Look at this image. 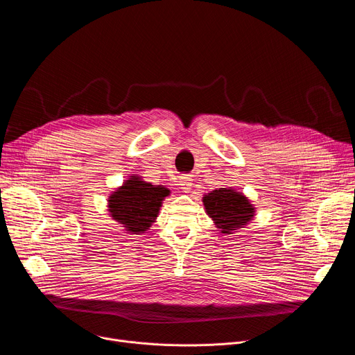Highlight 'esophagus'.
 <instances>
[{"label":"esophagus","instance_id":"esophagus-1","mask_svg":"<svg viewBox=\"0 0 355 355\" xmlns=\"http://www.w3.org/2000/svg\"><path fill=\"white\" fill-rule=\"evenodd\" d=\"M192 180H191V177L189 175H182L181 178H180V185H181V189L184 191V192H189V189H191V187H192V182H191Z\"/></svg>","mask_w":355,"mask_h":355}]
</instances>
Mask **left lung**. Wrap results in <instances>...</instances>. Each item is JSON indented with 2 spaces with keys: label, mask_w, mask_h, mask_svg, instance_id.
Wrapping results in <instances>:
<instances>
[{
  "label": "left lung",
  "mask_w": 355,
  "mask_h": 355,
  "mask_svg": "<svg viewBox=\"0 0 355 355\" xmlns=\"http://www.w3.org/2000/svg\"><path fill=\"white\" fill-rule=\"evenodd\" d=\"M208 215L215 220L222 233H230L243 227L252 216L254 208L248 199L232 188H219L204 196Z\"/></svg>",
  "instance_id": "left-lung-1"
}]
</instances>
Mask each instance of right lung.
Instances as JSON below:
<instances>
[{
    "instance_id": "obj_1",
    "label": "right lung",
    "mask_w": 355,
    "mask_h": 355,
    "mask_svg": "<svg viewBox=\"0 0 355 355\" xmlns=\"http://www.w3.org/2000/svg\"><path fill=\"white\" fill-rule=\"evenodd\" d=\"M167 195V188L155 187L133 177L110 196L111 216L128 232L143 233L157 218L162 200Z\"/></svg>"
}]
</instances>
